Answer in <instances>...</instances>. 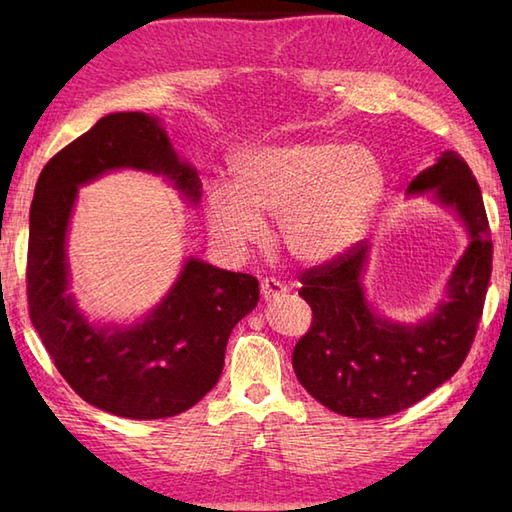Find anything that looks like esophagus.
Segmentation results:
<instances>
[{
    "mask_svg": "<svg viewBox=\"0 0 512 512\" xmlns=\"http://www.w3.org/2000/svg\"><path fill=\"white\" fill-rule=\"evenodd\" d=\"M262 297L266 299V301H275V299H279V297H284L286 292H288V288L281 284V281H277V279H264L262 281Z\"/></svg>",
    "mask_w": 512,
    "mask_h": 512,
    "instance_id": "1",
    "label": "esophagus"
}]
</instances>
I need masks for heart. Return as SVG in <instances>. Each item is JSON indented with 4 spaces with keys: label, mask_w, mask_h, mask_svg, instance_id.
Returning <instances> with one entry per match:
<instances>
[{
    "label": "heart",
    "mask_w": 512,
    "mask_h": 512,
    "mask_svg": "<svg viewBox=\"0 0 512 512\" xmlns=\"http://www.w3.org/2000/svg\"><path fill=\"white\" fill-rule=\"evenodd\" d=\"M387 191V171L372 149L334 140L246 149L233 160V187L211 182L204 213L217 246L242 255L277 215L279 244L306 266L347 253L367 231Z\"/></svg>",
    "instance_id": "b5f03b06"
}]
</instances>
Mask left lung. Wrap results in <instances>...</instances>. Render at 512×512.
<instances>
[{
  "label": "left lung",
  "mask_w": 512,
  "mask_h": 512,
  "mask_svg": "<svg viewBox=\"0 0 512 512\" xmlns=\"http://www.w3.org/2000/svg\"><path fill=\"white\" fill-rule=\"evenodd\" d=\"M407 193H429L460 217L469 235L427 319L398 323L369 306L361 281L369 259L365 242L301 275L299 297L312 308V325L295 345L292 367L308 394L341 416L385 418L416 405L458 372L482 319L493 242L473 171L460 154L442 151Z\"/></svg>",
  "instance_id": "1"
}]
</instances>
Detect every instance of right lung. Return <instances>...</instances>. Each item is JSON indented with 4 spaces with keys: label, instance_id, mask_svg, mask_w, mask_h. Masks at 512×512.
<instances>
[{
    "label": "right lung",
    "instance_id": "1",
    "mask_svg": "<svg viewBox=\"0 0 512 512\" xmlns=\"http://www.w3.org/2000/svg\"><path fill=\"white\" fill-rule=\"evenodd\" d=\"M118 169L162 176L198 204L202 182L143 112L103 116L43 167L30 204L28 310L59 374L85 402L132 420L171 418L215 387L228 336L257 306L253 275L184 262L176 284L132 325L92 323L70 292L65 255L79 187Z\"/></svg>",
    "mask_w": 512,
    "mask_h": 512
}]
</instances>
